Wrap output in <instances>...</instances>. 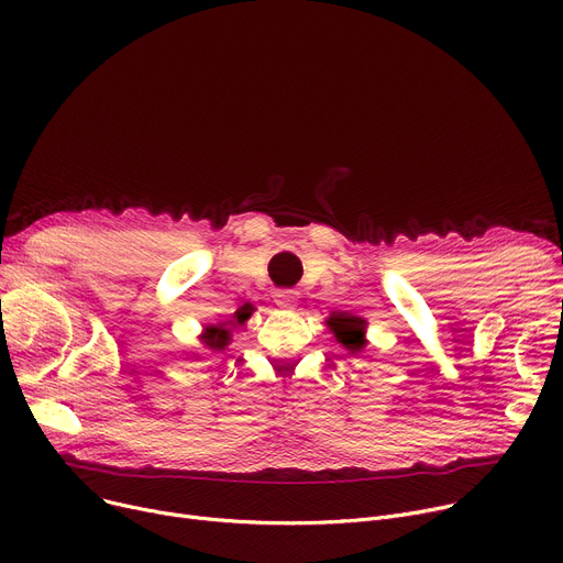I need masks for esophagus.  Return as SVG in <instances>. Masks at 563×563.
<instances>
[{
	"label": "esophagus",
	"mask_w": 563,
	"mask_h": 563,
	"mask_svg": "<svg viewBox=\"0 0 563 563\" xmlns=\"http://www.w3.org/2000/svg\"><path fill=\"white\" fill-rule=\"evenodd\" d=\"M294 303H297V297H294L291 289H280L276 294V306L278 308H294Z\"/></svg>",
	"instance_id": "esophagus-1"
}]
</instances>
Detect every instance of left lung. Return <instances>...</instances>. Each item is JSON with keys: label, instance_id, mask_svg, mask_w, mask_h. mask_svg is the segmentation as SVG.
Listing matches in <instances>:
<instances>
[{"label": "left lung", "instance_id": "left-lung-1", "mask_svg": "<svg viewBox=\"0 0 563 563\" xmlns=\"http://www.w3.org/2000/svg\"><path fill=\"white\" fill-rule=\"evenodd\" d=\"M329 327L335 333V338L349 349V351H361L365 346V319L353 317L349 312H338L329 319Z\"/></svg>", "mask_w": 563, "mask_h": 563}]
</instances>
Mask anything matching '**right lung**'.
<instances>
[{
	"instance_id": "add662e5",
	"label": "right lung",
	"mask_w": 563,
	"mask_h": 563,
	"mask_svg": "<svg viewBox=\"0 0 563 563\" xmlns=\"http://www.w3.org/2000/svg\"><path fill=\"white\" fill-rule=\"evenodd\" d=\"M251 312H253V308L251 306H244L242 310H236L234 312V319H236V323H244L249 317H251ZM230 333L223 329V323H219V327H210L207 329V333L202 335V342L210 346V349H223L228 342H230V338H228Z\"/></svg>"
}]
</instances>
